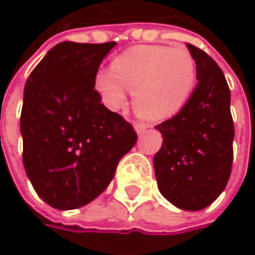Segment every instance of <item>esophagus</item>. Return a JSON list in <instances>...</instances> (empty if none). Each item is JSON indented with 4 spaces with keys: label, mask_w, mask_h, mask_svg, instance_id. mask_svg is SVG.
I'll return each mask as SVG.
<instances>
[{
    "label": "esophagus",
    "mask_w": 255,
    "mask_h": 255,
    "mask_svg": "<svg viewBox=\"0 0 255 255\" xmlns=\"http://www.w3.org/2000/svg\"><path fill=\"white\" fill-rule=\"evenodd\" d=\"M149 128V126H146V124H141V123H135L134 124V129H135V132L138 134V135H141L146 129Z\"/></svg>",
    "instance_id": "esophagus-1"
}]
</instances>
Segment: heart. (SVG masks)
I'll return each instance as SVG.
<instances>
[{
	"instance_id": "obj_1",
	"label": "heart",
	"mask_w": 255,
	"mask_h": 255,
	"mask_svg": "<svg viewBox=\"0 0 255 255\" xmlns=\"http://www.w3.org/2000/svg\"><path fill=\"white\" fill-rule=\"evenodd\" d=\"M196 85V65L183 47L135 45L99 71L94 88L111 111L124 106L132 91L135 114L149 121L168 120L186 106Z\"/></svg>"
}]
</instances>
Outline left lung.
Returning <instances> with one entry per match:
<instances>
[{
	"label": "left lung",
	"instance_id": "obj_1",
	"mask_svg": "<svg viewBox=\"0 0 255 255\" xmlns=\"http://www.w3.org/2000/svg\"><path fill=\"white\" fill-rule=\"evenodd\" d=\"M196 65L198 85L186 106L156 126L164 135L153 156L158 189L180 210L198 211L225 190L233 162L230 90L219 65L202 50L186 44Z\"/></svg>",
	"mask_w": 255,
	"mask_h": 255
}]
</instances>
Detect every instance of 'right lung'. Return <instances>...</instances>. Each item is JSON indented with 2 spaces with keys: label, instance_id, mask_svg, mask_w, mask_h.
<instances>
[{
  "label": "right lung",
  "instance_id": "obj_1",
  "mask_svg": "<svg viewBox=\"0 0 255 255\" xmlns=\"http://www.w3.org/2000/svg\"><path fill=\"white\" fill-rule=\"evenodd\" d=\"M115 45L60 42L26 81L23 165L38 196L53 208L75 210L96 199L137 141L131 124L103 106L94 90L99 66Z\"/></svg>",
  "mask_w": 255,
  "mask_h": 255
}]
</instances>
